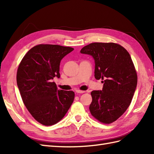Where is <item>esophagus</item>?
<instances>
[{
    "label": "esophagus",
    "instance_id": "1",
    "mask_svg": "<svg viewBox=\"0 0 154 154\" xmlns=\"http://www.w3.org/2000/svg\"><path fill=\"white\" fill-rule=\"evenodd\" d=\"M76 93H85V91H80V90H77V91H76Z\"/></svg>",
    "mask_w": 154,
    "mask_h": 154
}]
</instances>
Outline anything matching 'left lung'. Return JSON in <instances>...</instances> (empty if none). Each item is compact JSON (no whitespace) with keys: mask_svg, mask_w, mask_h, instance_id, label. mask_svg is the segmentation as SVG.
Here are the masks:
<instances>
[{"mask_svg":"<svg viewBox=\"0 0 154 154\" xmlns=\"http://www.w3.org/2000/svg\"><path fill=\"white\" fill-rule=\"evenodd\" d=\"M81 53L94 60V77L102 79V91L91 92L89 110L100 122L116 120L130 106L136 89L137 73L131 57L125 48L114 43H92Z\"/></svg>","mask_w":154,"mask_h":154,"instance_id":"obj_1","label":"left lung"}]
</instances>
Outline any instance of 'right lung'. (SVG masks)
I'll list each match as a JSON object with an SVG mask.
<instances>
[{"label": "right lung", "instance_id": "add662e5", "mask_svg": "<svg viewBox=\"0 0 154 154\" xmlns=\"http://www.w3.org/2000/svg\"><path fill=\"white\" fill-rule=\"evenodd\" d=\"M73 50L59 45H37L27 52L19 65L16 81L23 103L43 125L57 123L73 102V91L58 90L51 82L54 77H60V62Z\"/></svg>", "mask_w": 154, "mask_h": 154}]
</instances>
